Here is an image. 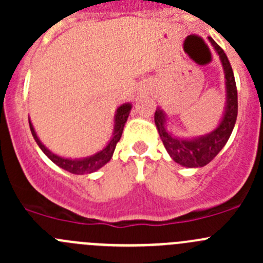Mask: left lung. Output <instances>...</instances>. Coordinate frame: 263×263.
I'll return each instance as SVG.
<instances>
[{"mask_svg": "<svg viewBox=\"0 0 263 263\" xmlns=\"http://www.w3.org/2000/svg\"><path fill=\"white\" fill-rule=\"evenodd\" d=\"M209 41L211 42L221 61L225 73V85H227V107H225L224 117L219 126L205 136L184 140L172 136L171 132H168L165 116L160 108L155 110V116H154L156 128L160 135L164 147L166 148L171 158L176 163L187 168H198L213 160L229 140L238 116V92L232 66L221 47L210 36H209Z\"/></svg>", "mask_w": 263, "mask_h": 263, "instance_id": "8db88e82", "label": "left lung"}]
</instances>
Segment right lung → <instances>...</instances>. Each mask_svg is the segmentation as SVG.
Wrapping results in <instances>:
<instances>
[{
	"label": "right lung",
	"mask_w": 263,
	"mask_h": 263,
	"mask_svg": "<svg viewBox=\"0 0 263 263\" xmlns=\"http://www.w3.org/2000/svg\"><path fill=\"white\" fill-rule=\"evenodd\" d=\"M131 108H132V105L129 104V103H126V104H122L121 107L117 109L116 116H115V131H113V137H112V140L109 141V144L103 148V150H100L99 153L94 154V155L89 156V158H85V159H65V158H61V156L55 155V154H53L52 151H49L48 148L42 144L41 140H39L38 136H36L35 131H34V127H33V124H31L30 121H29V126H30L31 135H33L34 140L36 141L38 146L41 147V150L43 151L47 156H48L53 163L57 164L60 168L70 172V173L89 174V173H92V172L98 171V169H100L103 165H105V164L110 160L113 153H115L117 142L119 141V139H121V136H122L124 123L127 122V118H128Z\"/></svg>",
	"instance_id": "right-lung-1"
}]
</instances>
